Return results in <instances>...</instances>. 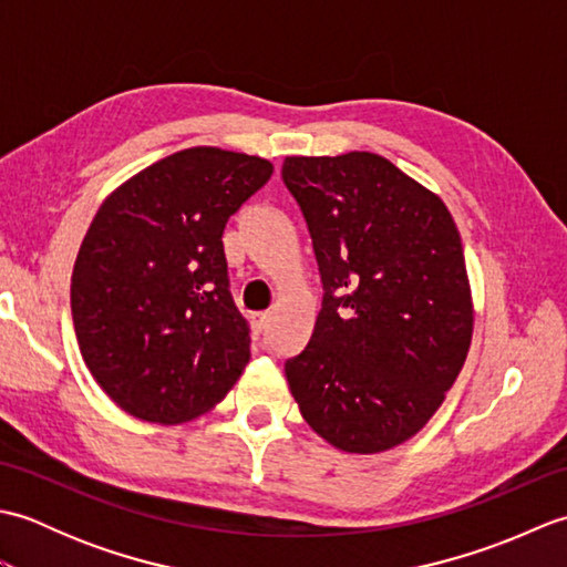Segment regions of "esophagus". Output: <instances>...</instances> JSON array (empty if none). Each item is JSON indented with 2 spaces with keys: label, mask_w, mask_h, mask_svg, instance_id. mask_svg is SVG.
Listing matches in <instances>:
<instances>
[{
  "label": "esophagus",
  "mask_w": 567,
  "mask_h": 567,
  "mask_svg": "<svg viewBox=\"0 0 567 567\" xmlns=\"http://www.w3.org/2000/svg\"><path fill=\"white\" fill-rule=\"evenodd\" d=\"M270 321H272L270 311H260V315H256V327H258V331H268V329H270Z\"/></svg>",
  "instance_id": "1"
}]
</instances>
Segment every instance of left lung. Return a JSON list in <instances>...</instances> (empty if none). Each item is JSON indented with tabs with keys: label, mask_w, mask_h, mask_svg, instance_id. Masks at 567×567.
<instances>
[{
	"label": "left lung",
	"mask_w": 567,
	"mask_h": 567,
	"mask_svg": "<svg viewBox=\"0 0 567 567\" xmlns=\"http://www.w3.org/2000/svg\"><path fill=\"white\" fill-rule=\"evenodd\" d=\"M323 285L315 333L285 363L307 424L382 453L439 412L473 341L461 234L436 192L378 153L287 155Z\"/></svg>",
	"instance_id": "left-lung-1"
}]
</instances>
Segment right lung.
<instances>
[{
  "mask_svg": "<svg viewBox=\"0 0 567 567\" xmlns=\"http://www.w3.org/2000/svg\"><path fill=\"white\" fill-rule=\"evenodd\" d=\"M270 175L258 155L195 146L128 177L94 214L72 268V323L84 365L131 416L197 419L248 365L221 236Z\"/></svg>",
  "mask_w": 567,
  "mask_h": 567,
  "instance_id": "add662e5",
  "label": "right lung"
}]
</instances>
